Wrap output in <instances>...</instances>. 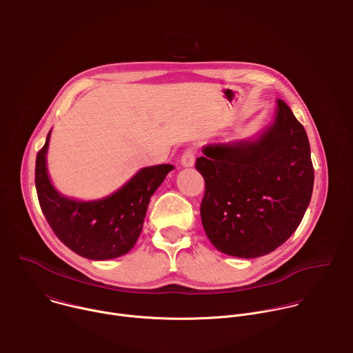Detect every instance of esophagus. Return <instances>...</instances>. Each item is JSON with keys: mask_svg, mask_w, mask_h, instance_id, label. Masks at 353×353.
<instances>
[{"mask_svg": "<svg viewBox=\"0 0 353 353\" xmlns=\"http://www.w3.org/2000/svg\"><path fill=\"white\" fill-rule=\"evenodd\" d=\"M194 163H195V152L194 149L188 148L187 150H184V154L181 157V165L184 168H192Z\"/></svg>", "mask_w": 353, "mask_h": 353, "instance_id": "34e87169", "label": "esophagus"}]
</instances>
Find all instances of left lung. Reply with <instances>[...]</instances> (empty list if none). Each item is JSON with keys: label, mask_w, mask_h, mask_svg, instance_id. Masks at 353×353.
<instances>
[{"label": "left lung", "mask_w": 353, "mask_h": 353, "mask_svg": "<svg viewBox=\"0 0 353 353\" xmlns=\"http://www.w3.org/2000/svg\"><path fill=\"white\" fill-rule=\"evenodd\" d=\"M201 221L222 253L257 259L297 229L310 204L314 169L305 127L276 100L272 121L254 135L203 146Z\"/></svg>", "instance_id": "1"}]
</instances>
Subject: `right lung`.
<instances>
[{
  "label": "right lung",
  "mask_w": 353,
  "mask_h": 353,
  "mask_svg": "<svg viewBox=\"0 0 353 353\" xmlns=\"http://www.w3.org/2000/svg\"><path fill=\"white\" fill-rule=\"evenodd\" d=\"M47 134L36 158L34 181L40 208L56 236L74 253L88 260L121 257L135 245L143 226L149 199L163 183L173 165L139 169L114 192L99 199H75L63 195L47 170Z\"/></svg>",
  "instance_id": "1"
}]
</instances>
